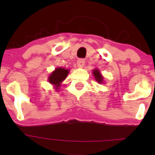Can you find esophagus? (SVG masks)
Segmentation results:
<instances>
[{"label":"esophagus","mask_w":155,"mask_h":155,"mask_svg":"<svg viewBox=\"0 0 155 155\" xmlns=\"http://www.w3.org/2000/svg\"><path fill=\"white\" fill-rule=\"evenodd\" d=\"M85 64V61H84V59H79L78 61V68H83Z\"/></svg>","instance_id":"obj_1"}]
</instances>
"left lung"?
I'll return each mask as SVG.
<instances>
[{
  "label": "left lung",
  "instance_id": "1",
  "mask_svg": "<svg viewBox=\"0 0 155 155\" xmlns=\"http://www.w3.org/2000/svg\"><path fill=\"white\" fill-rule=\"evenodd\" d=\"M93 74H94V78H95L97 81L99 82V83H102L103 78H102V74H101L99 71H98V70H94V71H93Z\"/></svg>",
  "mask_w": 155,
  "mask_h": 155
}]
</instances>
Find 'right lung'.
Listing matches in <instances>:
<instances>
[{
	"label": "right lung",
	"mask_w": 155,
	"mask_h": 155,
	"mask_svg": "<svg viewBox=\"0 0 155 155\" xmlns=\"http://www.w3.org/2000/svg\"><path fill=\"white\" fill-rule=\"evenodd\" d=\"M68 72H69L68 70L64 69V68H57L50 74V78H49V81L51 84L57 86V87H58L60 84H61V81H63L66 78V77L68 76Z\"/></svg>",
	"instance_id": "obj_1"
}]
</instances>
